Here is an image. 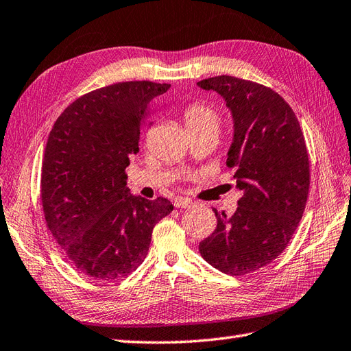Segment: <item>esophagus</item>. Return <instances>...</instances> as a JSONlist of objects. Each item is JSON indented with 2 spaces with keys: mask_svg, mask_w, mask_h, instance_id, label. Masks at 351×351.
Returning <instances> with one entry per match:
<instances>
[{
  "mask_svg": "<svg viewBox=\"0 0 351 351\" xmlns=\"http://www.w3.org/2000/svg\"><path fill=\"white\" fill-rule=\"evenodd\" d=\"M174 207L176 208H192V207H195V202H192L187 198H177L174 201Z\"/></svg>",
  "mask_w": 351,
  "mask_h": 351,
  "instance_id": "34e87169",
  "label": "esophagus"
}]
</instances>
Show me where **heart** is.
Wrapping results in <instances>:
<instances>
[{
  "instance_id": "b5f03b06",
  "label": "heart",
  "mask_w": 351,
  "mask_h": 351,
  "mask_svg": "<svg viewBox=\"0 0 351 351\" xmlns=\"http://www.w3.org/2000/svg\"><path fill=\"white\" fill-rule=\"evenodd\" d=\"M183 122L187 132L192 131H211L217 134L220 116L215 107L204 101L191 102L183 111Z\"/></svg>"
}]
</instances>
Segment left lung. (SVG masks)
I'll return each instance as SVG.
<instances>
[{
  "instance_id": "obj_1",
  "label": "left lung",
  "mask_w": 351,
  "mask_h": 351,
  "mask_svg": "<svg viewBox=\"0 0 351 351\" xmlns=\"http://www.w3.org/2000/svg\"><path fill=\"white\" fill-rule=\"evenodd\" d=\"M225 98L234 117L226 165L243 191L230 217L215 211L217 228L199 243L211 267L245 276L283 253L302 219L310 189V160L292 107L276 90L232 75L198 82Z\"/></svg>"
}]
</instances>
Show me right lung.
<instances>
[{
  "instance_id": "1",
  "label": "right lung",
  "mask_w": 351,
  "mask_h": 351,
  "mask_svg": "<svg viewBox=\"0 0 351 351\" xmlns=\"http://www.w3.org/2000/svg\"><path fill=\"white\" fill-rule=\"evenodd\" d=\"M168 89L147 80L95 89L71 102L49 134L40 186L46 225L64 258L92 280L116 281L138 268L153 228L174 208L167 198L130 195L125 173L152 102Z\"/></svg>"
}]
</instances>
